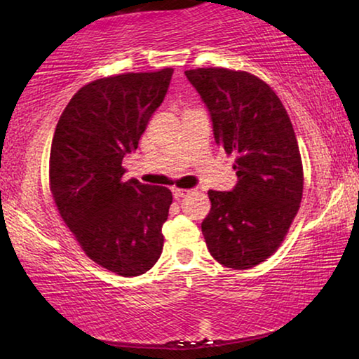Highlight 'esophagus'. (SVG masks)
Here are the masks:
<instances>
[{
    "instance_id": "obj_1",
    "label": "esophagus",
    "mask_w": 359,
    "mask_h": 359,
    "mask_svg": "<svg viewBox=\"0 0 359 359\" xmlns=\"http://www.w3.org/2000/svg\"><path fill=\"white\" fill-rule=\"evenodd\" d=\"M172 193H174V198L175 199H180V198L188 196V194H190L191 191L190 190H184V188H175V190H172Z\"/></svg>"
}]
</instances>
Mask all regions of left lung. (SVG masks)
Listing matches in <instances>:
<instances>
[{
	"mask_svg": "<svg viewBox=\"0 0 359 359\" xmlns=\"http://www.w3.org/2000/svg\"><path fill=\"white\" fill-rule=\"evenodd\" d=\"M185 76L208 107L217 145L236 155L238 184L209 190L201 223L218 263L248 269L274 253L302 198V163L287 111L269 85L245 71L198 68Z\"/></svg>",
	"mask_w": 359,
	"mask_h": 359,
	"instance_id": "left-lung-1",
	"label": "left lung"
}]
</instances>
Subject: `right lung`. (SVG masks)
Instances as JSON below:
<instances>
[{"instance_id":"right-lung-1","label":"right lung","mask_w":359,"mask_h":359,"mask_svg":"<svg viewBox=\"0 0 359 359\" xmlns=\"http://www.w3.org/2000/svg\"><path fill=\"white\" fill-rule=\"evenodd\" d=\"M172 72H130L85 85L52 139L48 174L60 215L87 257L123 277L145 274L163 250L172 193L125 182L121 161L137 149Z\"/></svg>"}]
</instances>
